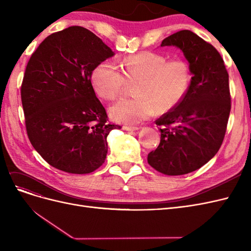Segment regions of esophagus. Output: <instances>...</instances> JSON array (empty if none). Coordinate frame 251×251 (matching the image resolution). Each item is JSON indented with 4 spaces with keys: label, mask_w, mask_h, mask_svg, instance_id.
<instances>
[{
    "label": "esophagus",
    "mask_w": 251,
    "mask_h": 251,
    "mask_svg": "<svg viewBox=\"0 0 251 251\" xmlns=\"http://www.w3.org/2000/svg\"><path fill=\"white\" fill-rule=\"evenodd\" d=\"M123 128H124L125 131H128V132H131V131H137V130H138L137 126H124Z\"/></svg>",
    "instance_id": "34e87169"
}]
</instances>
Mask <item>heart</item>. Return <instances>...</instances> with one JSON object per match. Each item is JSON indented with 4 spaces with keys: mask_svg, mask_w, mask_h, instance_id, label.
I'll return each instance as SVG.
<instances>
[{
    "mask_svg": "<svg viewBox=\"0 0 251 251\" xmlns=\"http://www.w3.org/2000/svg\"><path fill=\"white\" fill-rule=\"evenodd\" d=\"M123 71L112 60H104L91 72L95 92L114 100L124 92L128 82L134 86L135 97H124L109 108L114 121L136 125L156 112L163 114L175 109L184 100L192 81V72L185 59L142 51L124 58Z\"/></svg>",
    "mask_w": 251,
    "mask_h": 251,
    "instance_id": "1",
    "label": "heart"
}]
</instances>
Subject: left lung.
Masks as SVG:
<instances>
[{"mask_svg": "<svg viewBox=\"0 0 251 251\" xmlns=\"http://www.w3.org/2000/svg\"><path fill=\"white\" fill-rule=\"evenodd\" d=\"M161 46L180 48L193 77L184 100L156 120L161 138L148 162L179 176L200 169L221 148L231 108L228 73L218 50L191 30L168 36Z\"/></svg>", "mask_w": 251, "mask_h": 251, "instance_id": "1", "label": "left lung"}]
</instances>
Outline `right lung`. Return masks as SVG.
<instances>
[{
  "label": "right lung",
  "instance_id": "right-lung-1",
  "mask_svg": "<svg viewBox=\"0 0 251 251\" xmlns=\"http://www.w3.org/2000/svg\"><path fill=\"white\" fill-rule=\"evenodd\" d=\"M113 55L90 30L71 26L47 36L30 57L21 87L26 131L53 168L81 175L104 162L108 135L121 126L108 124L90 77Z\"/></svg>",
  "mask_w": 251,
  "mask_h": 251
}]
</instances>
